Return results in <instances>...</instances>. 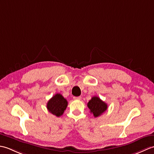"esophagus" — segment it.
Wrapping results in <instances>:
<instances>
[{"mask_svg":"<svg viewBox=\"0 0 154 154\" xmlns=\"http://www.w3.org/2000/svg\"><path fill=\"white\" fill-rule=\"evenodd\" d=\"M73 99H75V100H81V97H73Z\"/></svg>","mask_w":154,"mask_h":154,"instance_id":"obj_1","label":"esophagus"}]
</instances>
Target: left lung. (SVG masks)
<instances>
[{
    "instance_id": "1",
    "label": "left lung",
    "mask_w": 154,
    "mask_h": 154,
    "mask_svg": "<svg viewBox=\"0 0 154 154\" xmlns=\"http://www.w3.org/2000/svg\"><path fill=\"white\" fill-rule=\"evenodd\" d=\"M87 106L90 109L91 113H93L94 117L100 116L105 112L108 108L107 104L98 97H92V99L87 103Z\"/></svg>"
}]
</instances>
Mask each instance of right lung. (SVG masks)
I'll list each match as a JSON object with an SVG mask.
<instances>
[{"mask_svg": "<svg viewBox=\"0 0 154 154\" xmlns=\"http://www.w3.org/2000/svg\"><path fill=\"white\" fill-rule=\"evenodd\" d=\"M67 106V101L61 94H55L49 100L47 109L50 112L59 117L63 114Z\"/></svg>", "mask_w": 154, "mask_h": 154, "instance_id": "obj_1", "label": "right lung"}]
</instances>
